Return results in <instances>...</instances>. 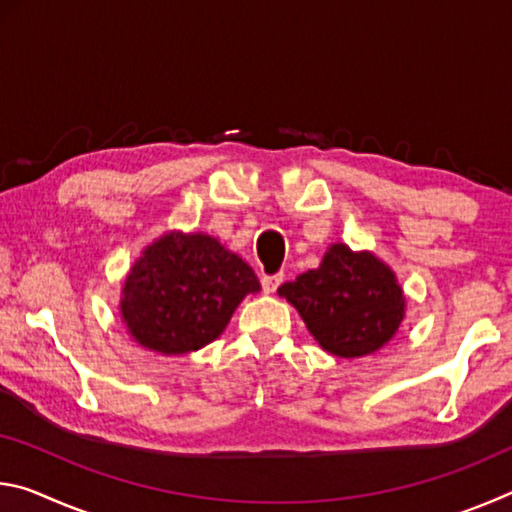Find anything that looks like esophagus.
I'll return each instance as SVG.
<instances>
[{"label":"esophagus","mask_w":512,"mask_h":512,"mask_svg":"<svg viewBox=\"0 0 512 512\" xmlns=\"http://www.w3.org/2000/svg\"><path fill=\"white\" fill-rule=\"evenodd\" d=\"M282 284V275H264L262 277V289L264 293H275V289Z\"/></svg>","instance_id":"esophagus-1"}]
</instances>
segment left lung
<instances>
[{"label":"left lung","instance_id":"8db88e82","mask_svg":"<svg viewBox=\"0 0 512 512\" xmlns=\"http://www.w3.org/2000/svg\"><path fill=\"white\" fill-rule=\"evenodd\" d=\"M287 298L320 348L341 359H361L391 343L406 316L397 275L370 250L336 241L318 268L284 282Z\"/></svg>","mask_w":512,"mask_h":512}]
</instances>
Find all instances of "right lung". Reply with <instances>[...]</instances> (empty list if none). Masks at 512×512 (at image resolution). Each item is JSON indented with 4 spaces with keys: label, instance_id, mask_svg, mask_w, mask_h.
<instances>
[{
    "label": "right lung",
    "instance_id": "right-lung-1",
    "mask_svg": "<svg viewBox=\"0 0 512 512\" xmlns=\"http://www.w3.org/2000/svg\"><path fill=\"white\" fill-rule=\"evenodd\" d=\"M259 289L246 259L214 235L169 230L135 259L119 314L137 345L178 357L219 339L241 300Z\"/></svg>",
    "mask_w": 512,
    "mask_h": 512
}]
</instances>
